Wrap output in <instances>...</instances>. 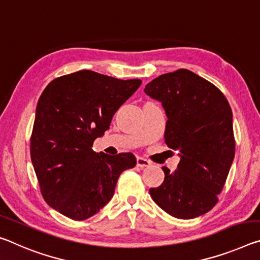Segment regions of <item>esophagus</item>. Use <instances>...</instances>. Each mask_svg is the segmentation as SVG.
Masks as SVG:
<instances>
[{
  "instance_id": "esophagus-1",
  "label": "esophagus",
  "mask_w": 260,
  "mask_h": 260,
  "mask_svg": "<svg viewBox=\"0 0 260 260\" xmlns=\"http://www.w3.org/2000/svg\"><path fill=\"white\" fill-rule=\"evenodd\" d=\"M150 162L148 159H146V158H143V157H137V166L139 167V168H141V169H143V168H147V167H149L150 166Z\"/></svg>"
}]
</instances>
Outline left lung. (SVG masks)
Instances as JSON below:
<instances>
[{"label": "left lung", "instance_id": "1", "mask_svg": "<svg viewBox=\"0 0 260 260\" xmlns=\"http://www.w3.org/2000/svg\"><path fill=\"white\" fill-rule=\"evenodd\" d=\"M145 92L162 103L168 120L164 139L179 151L174 172L150 188L152 200L177 219L204 215L217 203L235 157L233 112L215 85L187 69L163 74Z\"/></svg>", "mask_w": 260, "mask_h": 260}]
</instances>
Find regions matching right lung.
<instances>
[{
  "mask_svg": "<svg viewBox=\"0 0 260 260\" xmlns=\"http://www.w3.org/2000/svg\"><path fill=\"white\" fill-rule=\"evenodd\" d=\"M141 80H118L92 71L57 77L41 93L31 135V160L46 203L69 219L82 221L113 197L132 152H94L97 138L109 129L118 109Z\"/></svg>",
  "mask_w": 260,
  "mask_h": 260,
  "instance_id": "obj_1",
  "label": "right lung"
}]
</instances>
